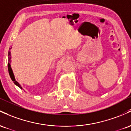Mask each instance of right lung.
<instances>
[{
  "label": "right lung",
  "mask_w": 131,
  "mask_h": 131,
  "mask_svg": "<svg viewBox=\"0 0 131 131\" xmlns=\"http://www.w3.org/2000/svg\"><path fill=\"white\" fill-rule=\"evenodd\" d=\"M11 49V48H10ZM10 59H11V57H10V51H8V72H9V75L10 76V78H11V79L12 80V81L14 82V83L15 85H17V86H18V87H20V89H22V87L21 86H20V85L19 84V83L17 82V81L15 80V77H14V73H13V72H12V70L11 69V66H10Z\"/></svg>",
  "instance_id": "1"
}]
</instances>
